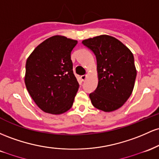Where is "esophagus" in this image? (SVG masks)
<instances>
[{"label": "esophagus", "instance_id": "34e87169", "mask_svg": "<svg viewBox=\"0 0 159 159\" xmlns=\"http://www.w3.org/2000/svg\"><path fill=\"white\" fill-rule=\"evenodd\" d=\"M80 78H81V80H83V81H85V80H86V78H87V75L86 74L82 75V76H80Z\"/></svg>", "mask_w": 159, "mask_h": 159}]
</instances>
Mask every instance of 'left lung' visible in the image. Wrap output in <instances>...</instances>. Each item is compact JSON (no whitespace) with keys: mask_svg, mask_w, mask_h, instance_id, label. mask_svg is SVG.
Wrapping results in <instances>:
<instances>
[{"mask_svg":"<svg viewBox=\"0 0 159 159\" xmlns=\"http://www.w3.org/2000/svg\"><path fill=\"white\" fill-rule=\"evenodd\" d=\"M97 60L98 84L89 94L95 108L111 112L122 106L131 96L137 76L131 51L115 37L101 35L83 40Z\"/></svg>","mask_w":159,"mask_h":159,"instance_id":"left-lung-1","label":"left lung"}]
</instances>
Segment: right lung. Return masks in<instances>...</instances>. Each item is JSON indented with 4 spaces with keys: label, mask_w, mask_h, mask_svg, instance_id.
Segmentation results:
<instances>
[{
    "label": "right lung",
    "mask_w": 159,
    "mask_h": 159,
    "mask_svg": "<svg viewBox=\"0 0 159 159\" xmlns=\"http://www.w3.org/2000/svg\"><path fill=\"white\" fill-rule=\"evenodd\" d=\"M77 41L53 36L35 48L27 59V90L43 111L61 114L70 110L79 89L70 53Z\"/></svg>",
    "instance_id": "add662e5"
}]
</instances>
